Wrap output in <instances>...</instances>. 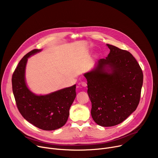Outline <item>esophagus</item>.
Returning a JSON list of instances; mask_svg holds the SVG:
<instances>
[{
	"label": "esophagus",
	"mask_w": 158,
	"mask_h": 158,
	"mask_svg": "<svg viewBox=\"0 0 158 158\" xmlns=\"http://www.w3.org/2000/svg\"><path fill=\"white\" fill-rule=\"evenodd\" d=\"M81 85L83 86V87H86L87 86V83L85 82H84V81L81 82Z\"/></svg>",
	"instance_id": "1"
}]
</instances>
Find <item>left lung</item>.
Instances as JSON below:
<instances>
[{"mask_svg":"<svg viewBox=\"0 0 158 158\" xmlns=\"http://www.w3.org/2000/svg\"><path fill=\"white\" fill-rule=\"evenodd\" d=\"M110 52L97 66L84 74L91 101V116L98 125L116 126L136 109L141 97L143 74L128 51L107 44Z\"/></svg>","mask_w":158,"mask_h":158,"instance_id":"8db88e82","label":"left lung"}]
</instances>
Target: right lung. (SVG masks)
Masks as SVG:
<instances>
[{"mask_svg": "<svg viewBox=\"0 0 158 158\" xmlns=\"http://www.w3.org/2000/svg\"><path fill=\"white\" fill-rule=\"evenodd\" d=\"M40 49L25 55L12 77V91L18 110L28 122L37 127L52 131L62 127L68 119L69 109L76 98V85L46 96H36L27 88L25 69L27 59Z\"/></svg>", "mask_w": 158, "mask_h": 158, "instance_id": "right-lung-1", "label": "right lung"}]
</instances>
